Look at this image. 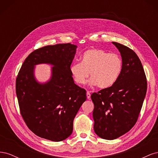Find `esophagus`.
<instances>
[{"instance_id":"esophagus-1","label":"esophagus","mask_w":158,"mask_h":158,"mask_svg":"<svg viewBox=\"0 0 158 158\" xmlns=\"http://www.w3.org/2000/svg\"><path fill=\"white\" fill-rule=\"evenodd\" d=\"M86 96H87V98H88V99H90L91 94H90V93H89V92H87V93H86Z\"/></svg>"}]
</instances>
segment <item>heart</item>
<instances>
[{"label": "heart", "instance_id": "1", "mask_svg": "<svg viewBox=\"0 0 158 158\" xmlns=\"http://www.w3.org/2000/svg\"><path fill=\"white\" fill-rule=\"evenodd\" d=\"M121 56L101 49H89L81 56V63L70 66V73L78 84H84L89 76L91 85L107 88L115 83L123 70Z\"/></svg>", "mask_w": 158, "mask_h": 158}]
</instances>
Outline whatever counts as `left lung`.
Here are the masks:
<instances>
[{"label":"left lung","mask_w":158,"mask_h":158,"mask_svg":"<svg viewBox=\"0 0 158 158\" xmlns=\"http://www.w3.org/2000/svg\"><path fill=\"white\" fill-rule=\"evenodd\" d=\"M112 44L121 52L122 73L111 87L91 95L94 131L106 140L116 139L135 126L147 90L146 74L136 52L118 43Z\"/></svg>","instance_id":"obj_1"}]
</instances>
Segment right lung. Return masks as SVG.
I'll return each mask as SVG.
<instances>
[{"label": "right lung", "mask_w": 158, "mask_h": 158, "mask_svg": "<svg viewBox=\"0 0 158 158\" xmlns=\"http://www.w3.org/2000/svg\"><path fill=\"white\" fill-rule=\"evenodd\" d=\"M77 46L71 44L47 45L33 51L22 64L16 80V92L22 117L30 130L41 138L54 142L67 138L73 121L86 92L74 84L70 73ZM54 66L51 79L39 83L34 66Z\"/></svg>", "instance_id": "obj_1"}]
</instances>
